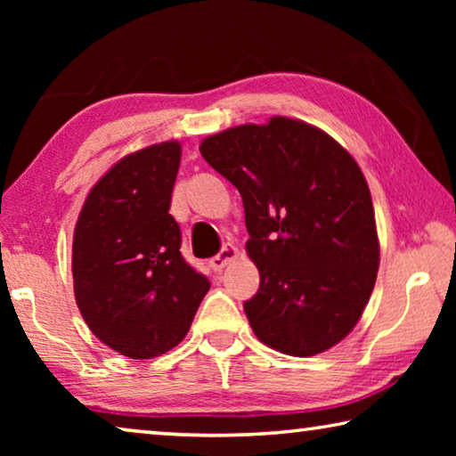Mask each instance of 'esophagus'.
<instances>
[{"label": "esophagus", "mask_w": 456, "mask_h": 456, "mask_svg": "<svg viewBox=\"0 0 456 456\" xmlns=\"http://www.w3.org/2000/svg\"><path fill=\"white\" fill-rule=\"evenodd\" d=\"M237 256H239L237 247H233V245L221 247V251L217 253V256L209 259V267L213 269V272H221V269L225 267L229 261H233Z\"/></svg>", "instance_id": "34e87169"}]
</instances>
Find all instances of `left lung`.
<instances>
[{
  "instance_id": "8db88e82",
  "label": "left lung",
  "mask_w": 456,
  "mask_h": 456,
  "mask_svg": "<svg viewBox=\"0 0 456 456\" xmlns=\"http://www.w3.org/2000/svg\"><path fill=\"white\" fill-rule=\"evenodd\" d=\"M243 199L259 289L243 304L269 348L315 356L350 334L374 289L372 197L356 160L323 130L273 117L200 142Z\"/></svg>"
}]
</instances>
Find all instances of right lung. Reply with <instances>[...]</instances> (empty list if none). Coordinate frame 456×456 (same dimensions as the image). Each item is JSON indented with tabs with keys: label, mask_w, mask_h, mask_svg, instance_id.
Returning a JSON list of instances; mask_svg holds the SVG:
<instances>
[{
	"label": "right lung",
	"mask_w": 456,
	"mask_h": 456,
	"mask_svg": "<svg viewBox=\"0 0 456 456\" xmlns=\"http://www.w3.org/2000/svg\"><path fill=\"white\" fill-rule=\"evenodd\" d=\"M176 141L118 160L88 192L74 229V296L100 342L149 360L183 342L211 283L181 256L171 195Z\"/></svg>",
	"instance_id": "1"
}]
</instances>
